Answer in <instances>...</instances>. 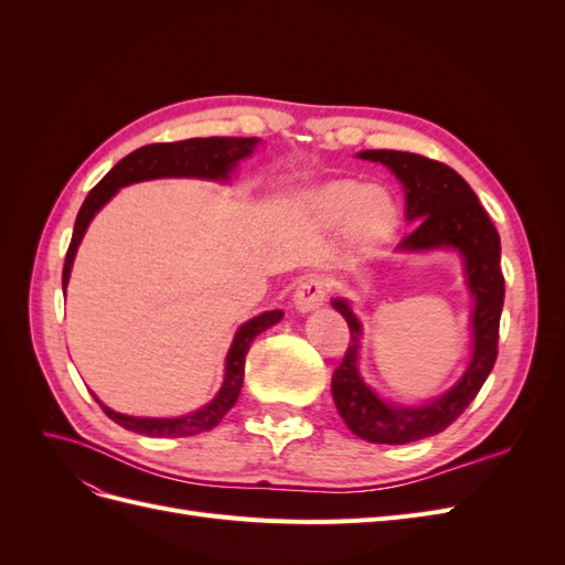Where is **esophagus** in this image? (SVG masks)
I'll return each instance as SVG.
<instances>
[{
  "mask_svg": "<svg viewBox=\"0 0 565 565\" xmlns=\"http://www.w3.org/2000/svg\"><path fill=\"white\" fill-rule=\"evenodd\" d=\"M324 297H328V280H324L322 276H316V273H311V276L301 278L297 289H295L297 311L306 313V311L318 309V306H322Z\"/></svg>",
  "mask_w": 565,
  "mask_h": 565,
  "instance_id": "esophagus-1",
  "label": "esophagus"
}]
</instances>
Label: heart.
<instances>
[{"mask_svg":"<svg viewBox=\"0 0 565 565\" xmlns=\"http://www.w3.org/2000/svg\"><path fill=\"white\" fill-rule=\"evenodd\" d=\"M311 214L324 226H347L358 245H380L398 224V210L393 198L377 185L358 181L324 183L306 198Z\"/></svg>","mask_w":565,"mask_h":565,"instance_id":"1","label":"heart"}]
</instances>
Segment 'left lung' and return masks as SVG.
I'll return each mask as SVG.
<instances>
[{"mask_svg":"<svg viewBox=\"0 0 565 565\" xmlns=\"http://www.w3.org/2000/svg\"><path fill=\"white\" fill-rule=\"evenodd\" d=\"M358 158L382 162L405 188V216L417 221L403 237V249L455 247L465 256L467 285L473 306V358L465 377L446 396L422 407H391L365 386L358 374L361 322L344 299L332 306L349 322V349L332 374V396L349 429L370 443L403 446L446 431L478 396L498 361L500 316L504 306V276L500 268V235L469 183L452 167L415 152L365 150Z\"/></svg>","mask_w":565,"mask_h":565,"instance_id":"obj_1","label":"left lung"}]
</instances>
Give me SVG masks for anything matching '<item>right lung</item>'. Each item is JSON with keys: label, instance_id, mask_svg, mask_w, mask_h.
I'll return each instance as SVG.
<instances>
[{"label": "right lung", "instance_id": "1", "mask_svg": "<svg viewBox=\"0 0 565 565\" xmlns=\"http://www.w3.org/2000/svg\"><path fill=\"white\" fill-rule=\"evenodd\" d=\"M254 136L252 139H235V136H210V139H185V141H172V143H150L139 150L129 152L127 158L119 160L110 172L100 179L92 193L84 200L82 210L75 221L73 241L65 254L63 264V289L71 278V268L75 252L79 247V241L84 231H87L89 221L94 214L104 207V204L119 191L122 185L146 181V179H162V177H198V179H228V172L235 167L237 160L247 158L256 148ZM282 318V311H266L247 320L241 330H237L228 358H226V380L216 398L204 405L193 415L177 417V419H146V417H127L113 413L110 407L98 403L104 407V413L125 429L150 436V438H181V436H195L202 431H210L224 419V415L235 405L237 396H241L243 377H245V355L249 351V344L256 334L268 330L270 324H276Z\"/></svg>", "mask_w": 565, "mask_h": 565}]
</instances>
